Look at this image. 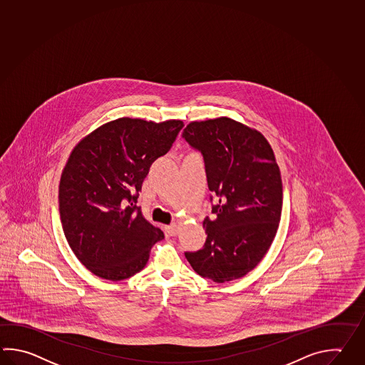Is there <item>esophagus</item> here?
Returning a JSON list of instances; mask_svg holds the SVG:
<instances>
[{
	"label": "esophagus",
	"mask_w": 365,
	"mask_h": 365,
	"mask_svg": "<svg viewBox=\"0 0 365 365\" xmlns=\"http://www.w3.org/2000/svg\"><path fill=\"white\" fill-rule=\"evenodd\" d=\"M179 230H180L179 223H171L170 226H166V227H165V231H166L170 237H175V235L178 234Z\"/></svg>",
	"instance_id": "1"
}]
</instances>
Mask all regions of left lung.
Wrapping results in <instances>:
<instances>
[{"label": "left lung", "instance_id": "left-lung-1", "mask_svg": "<svg viewBox=\"0 0 365 365\" xmlns=\"http://www.w3.org/2000/svg\"><path fill=\"white\" fill-rule=\"evenodd\" d=\"M183 138L204 156L210 192L220 200L202 226L204 248L186 252L197 274L217 283L242 278L272 246L282 212V179L267 138L242 122L194 120Z\"/></svg>", "mask_w": 365, "mask_h": 365}]
</instances>
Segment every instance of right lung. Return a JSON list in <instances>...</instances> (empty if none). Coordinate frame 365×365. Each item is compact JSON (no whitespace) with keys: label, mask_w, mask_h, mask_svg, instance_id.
<instances>
[{"label":"right lung","mask_w":365,"mask_h":365,"mask_svg":"<svg viewBox=\"0 0 365 365\" xmlns=\"http://www.w3.org/2000/svg\"><path fill=\"white\" fill-rule=\"evenodd\" d=\"M183 122L114 119L71 150L60 180L67 243L91 273L122 281L140 272L164 232L136 207L150 165L171 148Z\"/></svg>","instance_id":"obj_1"}]
</instances>
